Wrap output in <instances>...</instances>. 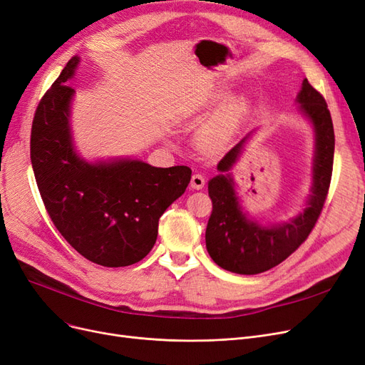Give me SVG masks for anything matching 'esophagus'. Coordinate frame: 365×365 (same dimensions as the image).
Segmentation results:
<instances>
[{"label":"esophagus","instance_id":"obj_1","mask_svg":"<svg viewBox=\"0 0 365 365\" xmlns=\"http://www.w3.org/2000/svg\"><path fill=\"white\" fill-rule=\"evenodd\" d=\"M205 183H206V180H205L203 174H200V173L192 174V178H191V187H192V190H201V187H205Z\"/></svg>","mask_w":365,"mask_h":365}]
</instances>
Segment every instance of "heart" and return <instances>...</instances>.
Segmentation results:
<instances>
[{
  "label": "heart",
  "instance_id": "obj_1",
  "mask_svg": "<svg viewBox=\"0 0 365 365\" xmlns=\"http://www.w3.org/2000/svg\"><path fill=\"white\" fill-rule=\"evenodd\" d=\"M221 94H218V98ZM247 113L245 101H232L215 113L200 130L198 140L206 148H220L230 140Z\"/></svg>",
  "mask_w": 365,
  "mask_h": 365
}]
</instances>
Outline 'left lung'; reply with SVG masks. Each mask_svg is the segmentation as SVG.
<instances>
[{
    "instance_id": "left-lung-1",
    "label": "left lung",
    "mask_w": 365,
    "mask_h": 365,
    "mask_svg": "<svg viewBox=\"0 0 365 365\" xmlns=\"http://www.w3.org/2000/svg\"><path fill=\"white\" fill-rule=\"evenodd\" d=\"M299 111L314 130L313 183L305 207L287 222L262 225L240 205L235 180L228 173L237 162L250 132L218 164L220 174L209 180L212 215L206 228V248L212 260L225 271L255 275L284 262L312 233L328 195L334 162V126L322 94L304 79L296 96Z\"/></svg>"
}]
</instances>
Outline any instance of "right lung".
I'll return each instance as SVG.
<instances>
[{
    "instance_id": "obj_1",
    "label": "right lung",
    "mask_w": 365,
    "mask_h": 365,
    "mask_svg": "<svg viewBox=\"0 0 365 365\" xmlns=\"http://www.w3.org/2000/svg\"><path fill=\"white\" fill-rule=\"evenodd\" d=\"M78 64L79 57L71 58L37 106L33 171L53 225L83 257L106 267L129 266L150 252L159 218L186 191L192 171L132 158H81L71 128L75 90L67 86Z\"/></svg>"
}]
</instances>
